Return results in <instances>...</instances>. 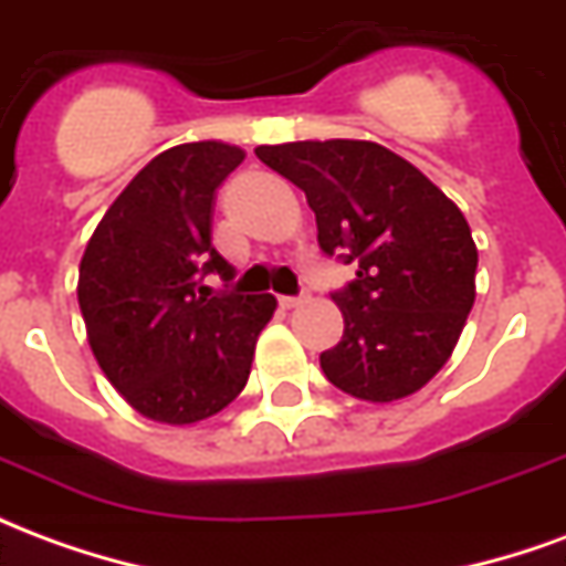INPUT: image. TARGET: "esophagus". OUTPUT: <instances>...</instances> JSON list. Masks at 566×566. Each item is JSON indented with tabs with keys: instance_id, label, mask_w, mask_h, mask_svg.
I'll list each match as a JSON object with an SVG mask.
<instances>
[{
	"instance_id": "1",
	"label": "esophagus",
	"mask_w": 566,
	"mask_h": 566,
	"mask_svg": "<svg viewBox=\"0 0 566 566\" xmlns=\"http://www.w3.org/2000/svg\"><path fill=\"white\" fill-rule=\"evenodd\" d=\"M308 303V294H300V296H279V306L282 308H296Z\"/></svg>"
}]
</instances>
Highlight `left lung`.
<instances>
[{
  "label": "left lung",
  "instance_id": "left-lung-1",
  "mask_svg": "<svg viewBox=\"0 0 566 566\" xmlns=\"http://www.w3.org/2000/svg\"><path fill=\"white\" fill-rule=\"evenodd\" d=\"M254 154L306 193L321 251L357 263L355 282L333 294L345 331L321 355L324 376L367 403L421 391L475 300L479 251L461 209L376 142H284Z\"/></svg>",
  "mask_w": 566,
  "mask_h": 566
}]
</instances>
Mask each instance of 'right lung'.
Wrapping results in <instances>:
<instances>
[{
	"label": "right lung",
	"mask_w": 566,
	"mask_h": 566,
	"mask_svg": "<svg viewBox=\"0 0 566 566\" xmlns=\"http://www.w3.org/2000/svg\"><path fill=\"white\" fill-rule=\"evenodd\" d=\"M245 160L227 142L163 150L108 206L84 248L78 306L93 357L139 416L197 424L242 394L272 294L209 296L233 266L211 245L214 190Z\"/></svg>",
	"instance_id": "add662e5"
}]
</instances>
